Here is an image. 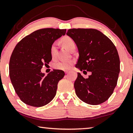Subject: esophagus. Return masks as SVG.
Here are the masks:
<instances>
[{"mask_svg": "<svg viewBox=\"0 0 133 133\" xmlns=\"http://www.w3.org/2000/svg\"><path fill=\"white\" fill-rule=\"evenodd\" d=\"M64 72H65V73H66V74H67L69 73V71H65Z\"/></svg>", "mask_w": 133, "mask_h": 133, "instance_id": "34e87169", "label": "esophagus"}]
</instances>
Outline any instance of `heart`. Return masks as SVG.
Instances as JSON below:
<instances>
[{"label": "heart", "mask_w": 133, "mask_h": 133, "mask_svg": "<svg viewBox=\"0 0 133 133\" xmlns=\"http://www.w3.org/2000/svg\"><path fill=\"white\" fill-rule=\"evenodd\" d=\"M62 44L66 49L71 52L73 48H76V43L74 41L71 37L69 36H64L61 39ZM50 55L51 56L54 58L56 57L57 52V47L56 43H54L50 46ZM73 61H65V62H57L54 64V67L57 70H67L71 68L73 65Z\"/></svg>", "instance_id": "obj_1"}]
</instances>
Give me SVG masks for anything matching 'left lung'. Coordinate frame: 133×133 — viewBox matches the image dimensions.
Returning a JSON list of instances; mask_svg holds the SVG:
<instances>
[{"mask_svg":"<svg viewBox=\"0 0 133 133\" xmlns=\"http://www.w3.org/2000/svg\"><path fill=\"white\" fill-rule=\"evenodd\" d=\"M66 34L74 41L78 50L76 67L84 73H91L88 78L78 73L74 84L77 96L90 105L105 102L113 94L119 77L120 59L116 48L95 29H70Z\"/></svg>","mask_w":133,"mask_h":133,"instance_id":"1","label":"left lung"}]
</instances>
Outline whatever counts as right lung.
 Listing matches in <instances>:
<instances>
[{
    "instance_id": "obj_1",
    "label": "right lung",
    "mask_w": 133,
    "mask_h": 133,
    "mask_svg": "<svg viewBox=\"0 0 133 133\" xmlns=\"http://www.w3.org/2000/svg\"><path fill=\"white\" fill-rule=\"evenodd\" d=\"M66 32V29H40L23 38L14 48L9 62L10 78L16 94L25 104L41 107L56 95L57 84L64 72L54 70L45 76L41 70L51 61V45Z\"/></svg>"
}]
</instances>
